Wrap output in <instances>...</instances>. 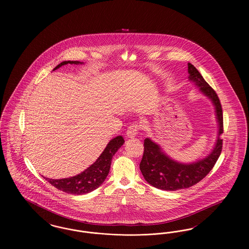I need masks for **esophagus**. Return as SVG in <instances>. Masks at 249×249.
I'll list each match as a JSON object with an SVG mask.
<instances>
[{
  "instance_id": "1",
  "label": "esophagus",
  "mask_w": 249,
  "mask_h": 249,
  "mask_svg": "<svg viewBox=\"0 0 249 249\" xmlns=\"http://www.w3.org/2000/svg\"><path fill=\"white\" fill-rule=\"evenodd\" d=\"M140 129H141V128H140L139 123L134 122V123L130 124V126H129V128H128V130H127V136H128L129 138L135 137Z\"/></svg>"
}]
</instances>
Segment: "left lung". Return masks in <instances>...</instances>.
I'll list each match as a JSON object with an SVG mask.
<instances>
[{"label": "left lung", "instance_id": "left-lung-1", "mask_svg": "<svg viewBox=\"0 0 249 249\" xmlns=\"http://www.w3.org/2000/svg\"><path fill=\"white\" fill-rule=\"evenodd\" d=\"M190 79L200 87L201 91L208 96L215 107L216 118L219 124L218 135L223 133V113L219 98L201 73L191 64H188ZM223 140L219 137L212 153L207 158L191 164H182L171 160L161 152L160 146L146 138L143 141V154L140 170L147 183L163 190L188 189L205 178L213 169L222 151Z\"/></svg>", "mask_w": 249, "mask_h": 249}]
</instances>
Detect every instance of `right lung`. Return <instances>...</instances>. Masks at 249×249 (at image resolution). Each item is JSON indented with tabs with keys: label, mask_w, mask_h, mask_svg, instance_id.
Here are the masks:
<instances>
[{
	"label": "right lung",
	"mask_w": 249,
	"mask_h": 249,
	"mask_svg": "<svg viewBox=\"0 0 249 249\" xmlns=\"http://www.w3.org/2000/svg\"><path fill=\"white\" fill-rule=\"evenodd\" d=\"M67 63L78 64L81 62L73 61V60L62 61L54 68V70L58 69L60 66L65 65ZM123 143H124V139L122 138V136H117L114 139H112L107 144L104 152L98 158V160L95 161L94 163L89 166L80 175H77L72 178H62V179L46 178V180L52 186H54L56 189L64 191L66 193L74 194V195L86 194L96 190L106 180V178L108 176V173L110 171L112 158Z\"/></svg>",
	"instance_id": "1"
}]
</instances>
